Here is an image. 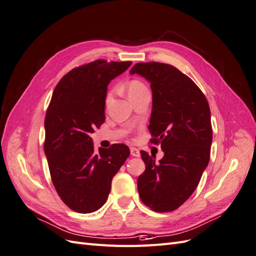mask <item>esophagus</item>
Instances as JSON below:
<instances>
[{"label":"esophagus","instance_id":"esophagus-1","mask_svg":"<svg viewBox=\"0 0 256 256\" xmlns=\"http://www.w3.org/2000/svg\"><path fill=\"white\" fill-rule=\"evenodd\" d=\"M130 155L135 156V158H139L140 152L138 149H136V148H130Z\"/></svg>","mask_w":256,"mask_h":256}]
</instances>
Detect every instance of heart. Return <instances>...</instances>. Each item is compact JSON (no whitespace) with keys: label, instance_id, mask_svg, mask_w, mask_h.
<instances>
[{"label":"heart","instance_id":"obj_1","mask_svg":"<svg viewBox=\"0 0 256 256\" xmlns=\"http://www.w3.org/2000/svg\"><path fill=\"white\" fill-rule=\"evenodd\" d=\"M146 85L142 84V82L136 80H130V83L128 84V86H126L128 96V98H130L132 96H135V94H138V92H142V90H144V89H146ZM112 94H114V90H110V92H108V94H106V98H105V103H106V104H108V103L110 102L112 98Z\"/></svg>","mask_w":256,"mask_h":256}]
</instances>
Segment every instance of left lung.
Wrapping results in <instances>:
<instances>
[{
	"instance_id": "left-lung-1",
	"label": "left lung",
	"mask_w": 256,
	"mask_h": 256,
	"mask_svg": "<svg viewBox=\"0 0 256 256\" xmlns=\"http://www.w3.org/2000/svg\"><path fill=\"white\" fill-rule=\"evenodd\" d=\"M130 73L150 82V142L160 144L164 153L155 162L146 152H140L146 170L137 180L139 196L154 212H172L192 194L208 164L210 105L194 82L171 64L138 62Z\"/></svg>"
}]
</instances>
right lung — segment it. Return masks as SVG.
I'll return each mask as SVG.
<instances>
[{
    "mask_svg": "<svg viewBox=\"0 0 256 256\" xmlns=\"http://www.w3.org/2000/svg\"><path fill=\"white\" fill-rule=\"evenodd\" d=\"M130 64L98 60L72 69L54 89L44 119V153L57 194L74 212L102 208L112 178L130 155L123 144L96 152L90 134L105 121L110 82Z\"/></svg>",
    "mask_w": 256,
    "mask_h": 256,
    "instance_id": "right-lung-1",
    "label": "right lung"
}]
</instances>
